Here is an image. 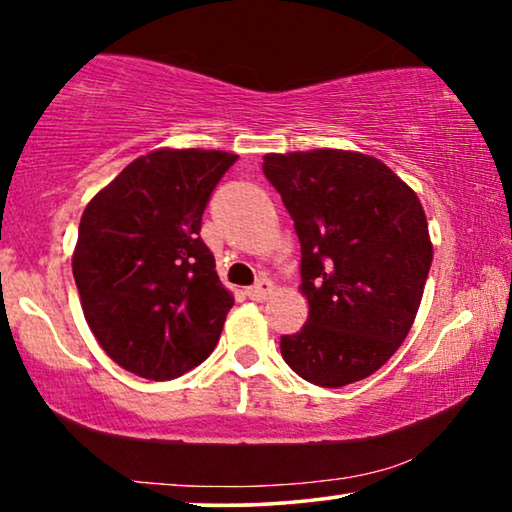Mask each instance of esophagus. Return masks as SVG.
Instances as JSON below:
<instances>
[{
	"label": "esophagus",
	"instance_id": "esophagus-1",
	"mask_svg": "<svg viewBox=\"0 0 512 512\" xmlns=\"http://www.w3.org/2000/svg\"><path fill=\"white\" fill-rule=\"evenodd\" d=\"M272 291H274V284H272L270 279H258L254 286H249V288H247V295H249L251 300L263 302V300H268V298H270Z\"/></svg>",
	"mask_w": 512,
	"mask_h": 512
}]
</instances>
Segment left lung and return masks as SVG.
<instances>
[{
  "mask_svg": "<svg viewBox=\"0 0 512 512\" xmlns=\"http://www.w3.org/2000/svg\"><path fill=\"white\" fill-rule=\"evenodd\" d=\"M300 240L309 318L281 337L286 365L321 388L367 379L416 321L432 265L425 210L383 161L360 152L265 154Z\"/></svg>",
  "mask_w": 512,
  "mask_h": 512,
  "instance_id": "left-lung-1",
  "label": "left lung"
}]
</instances>
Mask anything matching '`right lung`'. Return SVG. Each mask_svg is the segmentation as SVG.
Segmentation results:
<instances>
[{
  "mask_svg": "<svg viewBox=\"0 0 512 512\" xmlns=\"http://www.w3.org/2000/svg\"><path fill=\"white\" fill-rule=\"evenodd\" d=\"M238 154L157 150L85 207L73 277L108 358L150 381L182 376L214 351L233 307L201 240L214 187Z\"/></svg>",
  "mask_w": 512,
  "mask_h": 512,
  "instance_id": "right-lung-1",
  "label": "right lung"
}]
</instances>
